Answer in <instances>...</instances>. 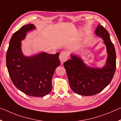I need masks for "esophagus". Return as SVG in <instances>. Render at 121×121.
Listing matches in <instances>:
<instances>
[{
    "label": "esophagus",
    "instance_id": "1",
    "mask_svg": "<svg viewBox=\"0 0 121 121\" xmlns=\"http://www.w3.org/2000/svg\"><path fill=\"white\" fill-rule=\"evenodd\" d=\"M68 53L67 51H62L61 52L60 56H59V59H60L61 63H63L68 60Z\"/></svg>",
    "mask_w": 121,
    "mask_h": 121
}]
</instances>
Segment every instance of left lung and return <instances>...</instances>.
<instances>
[{
    "instance_id": "1",
    "label": "left lung",
    "mask_w": 121,
    "mask_h": 121,
    "mask_svg": "<svg viewBox=\"0 0 121 121\" xmlns=\"http://www.w3.org/2000/svg\"><path fill=\"white\" fill-rule=\"evenodd\" d=\"M95 33L103 39L107 48L108 56L105 66L90 67L75 55H70L71 59L63 63L71 90L81 95L90 96L100 92L109 84L115 72L116 52L109 33L99 24Z\"/></svg>"
}]
</instances>
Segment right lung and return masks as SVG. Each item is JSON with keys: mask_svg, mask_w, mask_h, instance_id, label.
I'll use <instances>...</instances> for the list:
<instances>
[{"mask_svg": "<svg viewBox=\"0 0 121 121\" xmlns=\"http://www.w3.org/2000/svg\"><path fill=\"white\" fill-rule=\"evenodd\" d=\"M35 29L34 24H26L13 35L7 51L6 65L16 87L26 95L41 97L52 90V77L56 67L60 65V53L42 52L32 56H24L21 42L26 32Z\"/></svg>", "mask_w": 121, "mask_h": 121, "instance_id": "1", "label": "right lung"}]
</instances>
